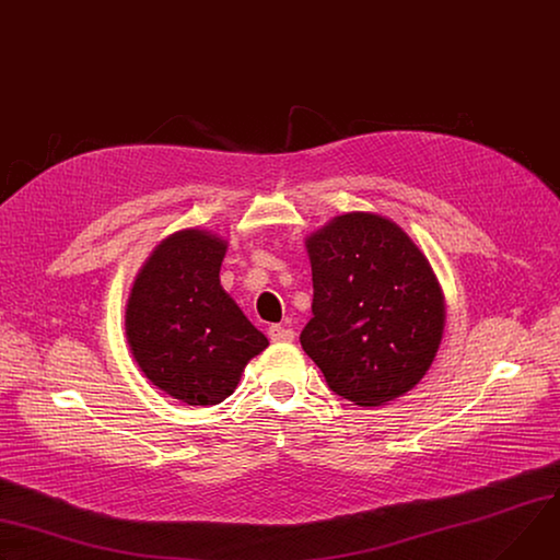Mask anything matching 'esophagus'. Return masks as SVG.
Listing matches in <instances>:
<instances>
[{
	"label": "esophagus",
	"mask_w": 560,
	"mask_h": 560,
	"mask_svg": "<svg viewBox=\"0 0 560 560\" xmlns=\"http://www.w3.org/2000/svg\"><path fill=\"white\" fill-rule=\"evenodd\" d=\"M268 337H270V341H275V343H285V341H292V339H294V330L275 324V326L268 328Z\"/></svg>",
	"instance_id": "obj_1"
}]
</instances>
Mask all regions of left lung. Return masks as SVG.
Instances as JSON below:
<instances>
[{"label":"left lung","instance_id":"1","mask_svg":"<svg viewBox=\"0 0 560 560\" xmlns=\"http://www.w3.org/2000/svg\"><path fill=\"white\" fill-rule=\"evenodd\" d=\"M313 319L301 348L328 386L358 406L409 393L444 332V292L416 241L395 221L348 212L306 236Z\"/></svg>","mask_w":560,"mask_h":560}]
</instances>
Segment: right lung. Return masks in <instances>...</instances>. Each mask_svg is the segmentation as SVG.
Returning a JSON list of instances; mask_svg holds the SVG:
<instances>
[{
	"label": "right lung",
	"mask_w": 560,
	"mask_h": 560,
	"mask_svg": "<svg viewBox=\"0 0 560 560\" xmlns=\"http://www.w3.org/2000/svg\"><path fill=\"white\" fill-rule=\"evenodd\" d=\"M225 252L228 241L212 230H178L149 254L127 299L125 332L138 369L187 406L230 397L270 343L221 285Z\"/></svg>",
	"instance_id": "obj_1"
}]
</instances>
